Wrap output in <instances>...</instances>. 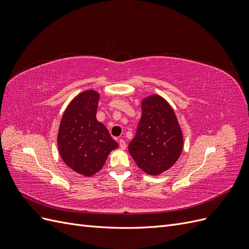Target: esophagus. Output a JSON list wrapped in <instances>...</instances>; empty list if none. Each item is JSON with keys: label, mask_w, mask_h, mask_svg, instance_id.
<instances>
[{"label": "esophagus", "mask_w": 249, "mask_h": 249, "mask_svg": "<svg viewBox=\"0 0 249 249\" xmlns=\"http://www.w3.org/2000/svg\"><path fill=\"white\" fill-rule=\"evenodd\" d=\"M118 143H119V146H120V148H122V149H125L126 148V144H125V141L124 140L119 139Z\"/></svg>", "instance_id": "esophagus-1"}]
</instances>
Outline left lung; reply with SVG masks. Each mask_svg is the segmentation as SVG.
<instances>
[{
    "label": "left lung",
    "instance_id": "1",
    "mask_svg": "<svg viewBox=\"0 0 249 249\" xmlns=\"http://www.w3.org/2000/svg\"><path fill=\"white\" fill-rule=\"evenodd\" d=\"M142 115L137 132L129 144L137 166L148 176L170 169L182 154L184 135L176 112L159 94L141 101Z\"/></svg>",
    "mask_w": 249,
    "mask_h": 249
}]
</instances>
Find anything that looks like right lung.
<instances>
[{
	"label": "right lung",
	"instance_id": "add662e5",
	"mask_svg": "<svg viewBox=\"0 0 249 249\" xmlns=\"http://www.w3.org/2000/svg\"><path fill=\"white\" fill-rule=\"evenodd\" d=\"M100 96L93 89L74 96L63 113L57 135L61 159L84 177L99 172L109 154L118 147L107 127L96 119Z\"/></svg>",
	"mask_w": 249,
	"mask_h": 249
}]
</instances>
